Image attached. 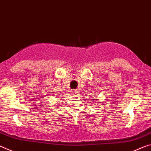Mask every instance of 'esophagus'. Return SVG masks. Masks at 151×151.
I'll return each mask as SVG.
<instances>
[{"label": "esophagus", "mask_w": 151, "mask_h": 151, "mask_svg": "<svg viewBox=\"0 0 151 151\" xmlns=\"http://www.w3.org/2000/svg\"><path fill=\"white\" fill-rule=\"evenodd\" d=\"M77 91L76 90H73L72 91V93L73 94H74V95H76V94H77Z\"/></svg>", "instance_id": "esophagus-1"}]
</instances>
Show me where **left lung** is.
<instances>
[{
  "mask_svg": "<svg viewBox=\"0 0 151 151\" xmlns=\"http://www.w3.org/2000/svg\"><path fill=\"white\" fill-rule=\"evenodd\" d=\"M93 100H94V99H93Z\"/></svg>",
  "mask_w": 151,
  "mask_h": 151,
  "instance_id": "left-lung-1",
  "label": "left lung"
}]
</instances>
